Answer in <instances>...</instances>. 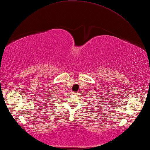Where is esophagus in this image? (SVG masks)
Returning a JSON list of instances; mask_svg holds the SVG:
<instances>
[{"instance_id":"esophagus-1","label":"esophagus","mask_w":150,"mask_h":150,"mask_svg":"<svg viewBox=\"0 0 150 150\" xmlns=\"http://www.w3.org/2000/svg\"><path fill=\"white\" fill-rule=\"evenodd\" d=\"M78 92H72V94H78Z\"/></svg>"}]
</instances>
